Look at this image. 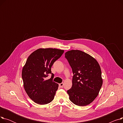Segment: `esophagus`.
Listing matches in <instances>:
<instances>
[{
	"mask_svg": "<svg viewBox=\"0 0 123 123\" xmlns=\"http://www.w3.org/2000/svg\"><path fill=\"white\" fill-rule=\"evenodd\" d=\"M63 85H64L63 83H61L59 84V87H60V88H62V87H63Z\"/></svg>",
	"mask_w": 123,
	"mask_h": 123,
	"instance_id": "obj_1",
	"label": "esophagus"
}]
</instances>
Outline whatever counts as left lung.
Wrapping results in <instances>:
<instances>
[{"label":"left lung","mask_w":123,"mask_h":123,"mask_svg":"<svg viewBox=\"0 0 123 123\" xmlns=\"http://www.w3.org/2000/svg\"><path fill=\"white\" fill-rule=\"evenodd\" d=\"M73 76L72 86L67 93L74 104L85 106L97 97L103 84L102 72L98 62L89 54L78 50L65 54Z\"/></svg>","instance_id":"8db88e82"}]
</instances>
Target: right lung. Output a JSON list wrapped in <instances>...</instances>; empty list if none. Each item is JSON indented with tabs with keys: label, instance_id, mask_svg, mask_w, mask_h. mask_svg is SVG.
Returning <instances> with one entry per match:
<instances>
[{
	"label": "right lung",
	"instance_id": "obj_1",
	"mask_svg": "<svg viewBox=\"0 0 123 123\" xmlns=\"http://www.w3.org/2000/svg\"><path fill=\"white\" fill-rule=\"evenodd\" d=\"M64 51L55 48H40L28 57L22 71L23 86L29 98L37 104H47L54 99L59 85L53 81L54 75L51 68ZM49 74H51V78L46 80Z\"/></svg>",
	"mask_w": 123,
	"mask_h": 123
}]
</instances>
